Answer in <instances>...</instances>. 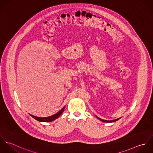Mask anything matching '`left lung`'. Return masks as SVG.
I'll use <instances>...</instances> for the list:
<instances>
[{"instance_id": "left-lung-1", "label": "left lung", "mask_w": 153, "mask_h": 153, "mask_svg": "<svg viewBox=\"0 0 153 153\" xmlns=\"http://www.w3.org/2000/svg\"><path fill=\"white\" fill-rule=\"evenodd\" d=\"M96 117H97V118L98 120H100V121H102V122H104V123H114V122H115V121H117V120H120V119L121 118V117H120V118H117V119H115V120H104L101 119L100 118L98 117L97 116H96Z\"/></svg>"}]
</instances>
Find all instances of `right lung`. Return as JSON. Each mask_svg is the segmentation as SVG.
I'll use <instances>...</instances> for the list:
<instances>
[{
    "label": "right lung",
    "instance_id": "obj_1",
    "mask_svg": "<svg viewBox=\"0 0 153 153\" xmlns=\"http://www.w3.org/2000/svg\"><path fill=\"white\" fill-rule=\"evenodd\" d=\"M65 107H64L62 109H61L59 111H58L57 113L55 114L54 115H52L51 116H49V117H36V116H34L33 115H31L30 114H29L32 118H33L34 119H35L36 120L38 121H40V122H51V121H52L55 120H56V118H58L62 114V112H64V109H65Z\"/></svg>",
    "mask_w": 153,
    "mask_h": 153
}]
</instances>
